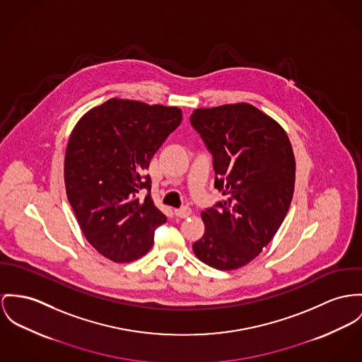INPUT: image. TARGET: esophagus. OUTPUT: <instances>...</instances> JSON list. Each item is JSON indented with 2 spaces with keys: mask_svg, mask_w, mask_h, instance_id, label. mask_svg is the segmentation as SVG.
I'll return each mask as SVG.
<instances>
[{
  "mask_svg": "<svg viewBox=\"0 0 362 362\" xmlns=\"http://www.w3.org/2000/svg\"><path fill=\"white\" fill-rule=\"evenodd\" d=\"M175 215L177 218H189L192 215V209L189 206H183L179 209H175Z\"/></svg>",
  "mask_w": 362,
  "mask_h": 362,
  "instance_id": "esophagus-1",
  "label": "esophagus"
}]
</instances>
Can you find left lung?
Wrapping results in <instances>:
<instances>
[{"instance_id": "1", "label": "left lung", "mask_w": 362, "mask_h": 362, "mask_svg": "<svg viewBox=\"0 0 362 362\" xmlns=\"http://www.w3.org/2000/svg\"><path fill=\"white\" fill-rule=\"evenodd\" d=\"M190 122L214 157L226 197L201 216L195 256L218 270L253 260L284 222L295 190V156L277 121L248 103L197 109Z\"/></svg>"}]
</instances>
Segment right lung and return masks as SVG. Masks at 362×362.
I'll list each match as a JSON object with an SVG mask.
<instances>
[{
	"mask_svg": "<svg viewBox=\"0 0 362 362\" xmlns=\"http://www.w3.org/2000/svg\"><path fill=\"white\" fill-rule=\"evenodd\" d=\"M180 122L179 107L112 98L83 114L70 135L66 194L88 243L112 262L139 259L167 222L146 169ZM143 188L148 194L139 199Z\"/></svg>",
	"mask_w": 362,
	"mask_h": 362,
	"instance_id": "1",
	"label": "right lung"
}]
</instances>
